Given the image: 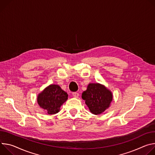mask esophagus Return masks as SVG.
Returning a JSON list of instances; mask_svg holds the SVG:
<instances>
[{"mask_svg":"<svg viewBox=\"0 0 155 155\" xmlns=\"http://www.w3.org/2000/svg\"><path fill=\"white\" fill-rule=\"evenodd\" d=\"M72 95H73V96L74 97H75V98H78V97H79V93H78V92H73V93H72Z\"/></svg>","mask_w":155,"mask_h":155,"instance_id":"1","label":"esophagus"}]
</instances>
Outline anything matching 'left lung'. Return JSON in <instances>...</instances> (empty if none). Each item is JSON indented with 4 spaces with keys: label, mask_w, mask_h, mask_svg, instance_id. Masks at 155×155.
Returning a JSON list of instances; mask_svg holds the SVG:
<instances>
[{
    "label": "left lung",
    "mask_w": 155,
    "mask_h": 155,
    "mask_svg": "<svg viewBox=\"0 0 155 155\" xmlns=\"http://www.w3.org/2000/svg\"><path fill=\"white\" fill-rule=\"evenodd\" d=\"M82 98L85 100L90 111L97 115L110 107L113 100V94L104 85L90 83L87 90L82 94Z\"/></svg>",
    "instance_id": "8db88e82"
}]
</instances>
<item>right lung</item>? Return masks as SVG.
Returning <instances> with one entry per match:
<instances>
[{"mask_svg":"<svg viewBox=\"0 0 155 155\" xmlns=\"http://www.w3.org/2000/svg\"><path fill=\"white\" fill-rule=\"evenodd\" d=\"M68 97L67 93L58 85L51 84L38 95L37 100L40 107L45 110L48 114H54L59 112Z\"/></svg>","mask_w":155,"mask_h":155,"instance_id":"obj_1","label":"right lung"}]
</instances>
